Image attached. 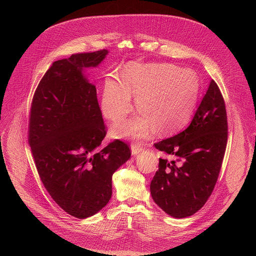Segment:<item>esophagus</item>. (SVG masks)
Returning a JSON list of instances; mask_svg holds the SVG:
<instances>
[{
    "instance_id": "1",
    "label": "esophagus",
    "mask_w": 256,
    "mask_h": 256,
    "mask_svg": "<svg viewBox=\"0 0 256 256\" xmlns=\"http://www.w3.org/2000/svg\"><path fill=\"white\" fill-rule=\"evenodd\" d=\"M142 150H143V146H139L137 144H133L131 146V152H132V154H137L140 152H142Z\"/></svg>"
}]
</instances>
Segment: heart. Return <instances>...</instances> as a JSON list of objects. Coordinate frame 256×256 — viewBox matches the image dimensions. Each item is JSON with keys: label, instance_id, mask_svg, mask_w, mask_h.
Segmentation results:
<instances>
[{"label": "heart", "instance_id": "1", "mask_svg": "<svg viewBox=\"0 0 256 256\" xmlns=\"http://www.w3.org/2000/svg\"><path fill=\"white\" fill-rule=\"evenodd\" d=\"M123 80H106L102 96L104 115L121 120L133 110L132 94L142 115L118 122L112 127L117 137L144 139L154 126L166 133L184 125L195 108L199 80L190 70L170 64H130L121 74Z\"/></svg>", "mask_w": 256, "mask_h": 256}]
</instances>
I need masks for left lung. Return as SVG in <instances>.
Returning <instances> with one entry per match:
<instances>
[{
  "label": "left lung",
  "mask_w": 256,
  "mask_h": 256,
  "mask_svg": "<svg viewBox=\"0 0 256 256\" xmlns=\"http://www.w3.org/2000/svg\"><path fill=\"white\" fill-rule=\"evenodd\" d=\"M226 141V106L212 80L188 127L154 144L168 156L160 158L150 185L156 204L178 219L200 210L217 182Z\"/></svg>",
  "instance_id": "obj_1"
}]
</instances>
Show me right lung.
Instances as JSON below:
<instances>
[{
    "mask_svg": "<svg viewBox=\"0 0 256 256\" xmlns=\"http://www.w3.org/2000/svg\"><path fill=\"white\" fill-rule=\"evenodd\" d=\"M108 54L104 49L55 61L32 102L28 143L39 178L52 199L78 219L106 206L112 176L131 156L120 140L102 146L106 129L96 88L84 74Z\"/></svg>",
    "mask_w": 256,
    "mask_h": 256,
    "instance_id": "right-lung-1",
    "label": "right lung"
}]
</instances>
